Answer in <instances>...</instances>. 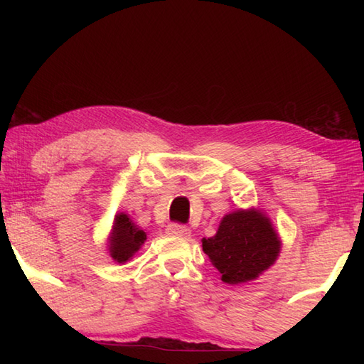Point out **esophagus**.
<instances>
[{
    "instance_id": "esophagus-1",
    "label": "esophagus",
    "mask_w": 364,
    "mask_h": 364,
    "mask_svg": "<svg viewBox=\"0 0 364 364\" xmlns=\"http://www.w3.org/2000/svg\"><path fill=\"white\" fill-rule=\"evenodd\" d=\"M167 235L188 237L191 235V230L186 225H181V223L173 222V223H168V225H167Z\"/></svg>"
}]
</instances>
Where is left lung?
Listing matches in <instances>:
<instances>
[{
	"label": "left lung",
	"mask_w": 364,
	"mask_h": 364,
	"mask_svg": "<svg viewBox=\"0 0 364 364\" xmlns=\"http://www.w3.org/2000/svg\"><path fill=\"white\" fill-rule=\"evenodd\" d=\"M203 252L223 283L237 284L255 280L274 264L280 239L261 213L236 211L222 219L215 236L203 239Z\"/></svg>",
	"instance_id": "1"
}]
</instances>
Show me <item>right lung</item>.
Listing matches in <instances>:
<instances>
[{
    "label": "right lung",
    "mask_w": 364,
    "mask_h": 364,
    "mask_svg": "<svg viewBox=\"0 0 364 364\" xmlns=\"http://www.w3.org/2000/svg\"><path fill=\"white\" fill-rule=\"evenodd\" d=\"M145 239V231L137 228L127 214H117L115 215L112 236L109 241V252L112 259L117 262H127L141 249Z\"/></svg>",
    "instance_id": "right-lung-1"
}]
</instances>
